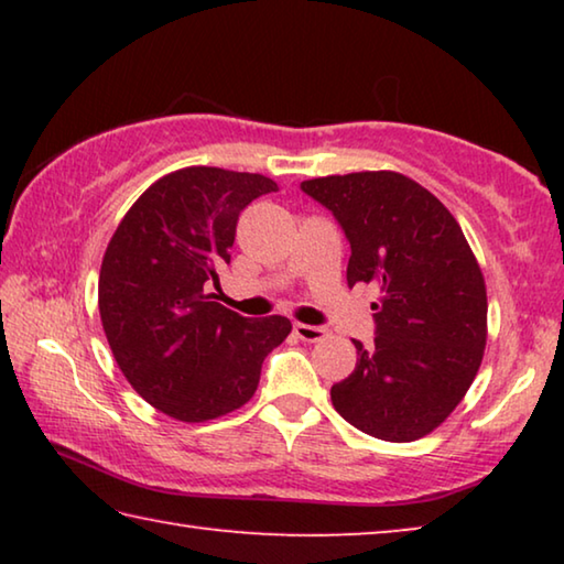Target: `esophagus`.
Segmentation results:
<instances>
[{
  "label": "esophagus",
  "instance_id": "obj_1",
  "mask_svg": "<svg viewBox=\"0 0 564 564\" xmlns=\"http://www.w3.org/2000/svg\"><path fill=\"white\" fill-rule=\"evenodd\" d=\"M293 330H295V336H299V338L305 340V343H318V340H323V338L328 336L326 328L308 326V323H295Z\"/></svg>",
  "mask_w": 564,
  "mask_h": 564
}]
</instances>
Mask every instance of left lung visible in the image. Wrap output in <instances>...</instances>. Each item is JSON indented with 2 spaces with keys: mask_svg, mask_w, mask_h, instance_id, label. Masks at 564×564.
<instances>
[{
  "mask_svg": "<svg viewBox=\"0 0 564 564\" xmlns=\"http://www.w3.org/2000/svg\"><path fill=\"white\" fill-rule=\"evenodd\" d=\"M350 243L348 285L373 283L376 340L356 343V370L330 388L358 431L410 443L453 413L480 370L488 293L460 224L431 191L398 171L303 181Z\"/></svg>",
  "mask_w": 564,
  "mask_h": 564,
  "instance_id": "8db88e82",
  "label": "left lung"
}]
</instances>
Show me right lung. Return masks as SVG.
<instances>
[{
	"instance_id": "1",
	"label": "right lung",
	"mask_w": 564,
	"mask_h": 564,
	"mask_svg": "<svg viewBox=\"0 0 564 564\" xmlns=\"http://www.w3.org/2000/svg\"><path fill=\"white\" fill-rule=\"evenodd\" d=\"M275 181L188 166L154 181L121 218L99 273V313L131 388L181 423L234 413L291 333L283 316L243 318L208 285L231 261L238 214Z\"/></svg>"
}]
</instances>
